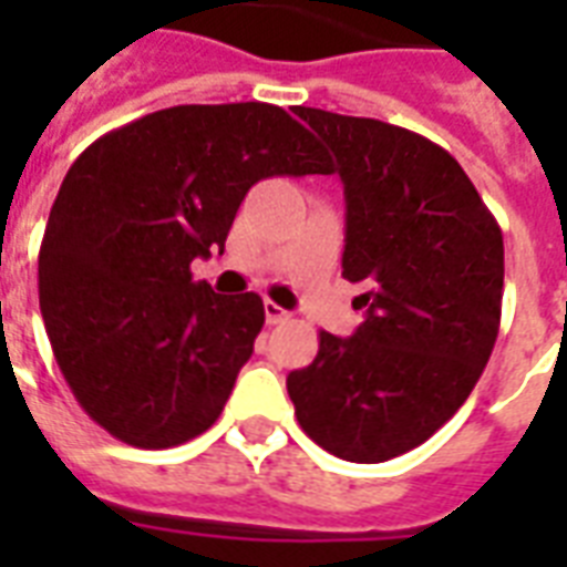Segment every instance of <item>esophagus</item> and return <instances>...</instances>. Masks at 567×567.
Segmentation results:
<instances>
[{
  "label": "esophagus",
  "mask_w": 567,
  "mask_h": 567,
  "mask_svg": "<svg viewBox=\"0 0 567 567\" xmlns=\"http://www.w3.org/2000/svg\"><path fill=\"white\" fill-rule=\"evenodd\" d=\"M265 318H267V323H270V327H276V323H285V320L291 318V315H288L282 306H276L274 300H267L265 302Z\"/></svg>",
  "instance_id": "34e87169"
}]
</instances>
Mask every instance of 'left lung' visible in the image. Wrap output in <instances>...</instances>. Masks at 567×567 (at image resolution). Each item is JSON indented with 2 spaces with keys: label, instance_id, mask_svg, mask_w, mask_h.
<instances>
[{
  "label": "left lung",
  "instance_id": "1",
  "mask_svg": "<svg viewBox=\"0 0 567 567\" xmlns=\"http://www.w3.org/2000/svg\"><path fill=\"white\" fill-rule=\"evenodd\" d=\"M338 158L347 196L344 279L368 318L320 332L288 373L302 432L332 456L377 465L458 412L501 332L503 231L474 182L430 137L371 117L293 109Z\"/></svg>",
  "mask_w": 567,
  "mask_h": 567
}]
</instances>
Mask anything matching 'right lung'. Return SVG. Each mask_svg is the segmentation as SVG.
<instances>
[{
    "instance_id": "obj_1",
    "label": "right lung",
    "mask_w": 567,
    "mask_h": 567,
    "mask_svg": "<svg viewBox=\"0 0 567 567\" xmlns=\"http://www.w3.org/2000/svg\"><path fill=\"white\" fill-rule=\"evenodd\" d=\"M327 173L309 128L267 102L176 105L93 141L66 171L38 258L49 344L91 421L132 447L203 435L265 327L190 261L226 244L247 190Z\"/></svg>"
}]
</instances>
